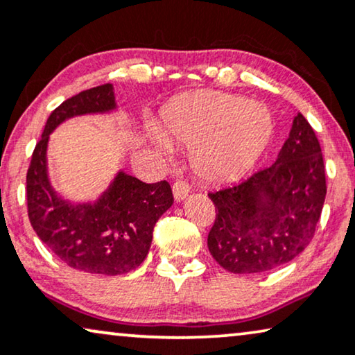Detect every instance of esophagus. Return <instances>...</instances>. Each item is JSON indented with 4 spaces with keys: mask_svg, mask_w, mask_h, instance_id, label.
<instances>
[{
    "mask_svg": "<svg viewBox=\"0 0 355 355\" xmlns=\"http://www.w3.org/2000/svg\"><path fill=\"white\" fill-rule=\"evenodd\" d=\"M189 189H191V188H189L188 182H184V180H177V182L173 183V187H172L173 198H175L177 201H182V199L188 196Z\"/></svg>",
    "mask_w": 355,
    "mask_h": 355,
    "instance_id": "1",
    "label": "esophagus"
}]
</instances>
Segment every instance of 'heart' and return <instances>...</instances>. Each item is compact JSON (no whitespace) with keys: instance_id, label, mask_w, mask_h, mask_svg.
Wrapping results in <instances>:
<instances>
[{"instance_id":"obj_1","label":"heart","mask_w":355,"mask_h":355,"mask_svg":"<svg viewBox=\"0 0 355 355\" xmlns=\"http://www.w3.org/2000/svg\"><path fill=\"white\" fill-rule=\"evenodd\" d=\"M168 141L191 146V167L209 183L241 178L262 156L273 135L267 106L222 92H194L178 98L162 116ZM161 146L168 144L161 139Z\"/></svg>"}]
</instances>
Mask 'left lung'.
<instances>
[{
    "label": "left lung",
    "instance_id": "1",
    "mask_svg": "<svg viewBox=\"0 0 355 355\" xmlns=\"http://www.w3.org/2000/svg\"><path fill=\"white\" fill-rule=\"evenodd\" d=\"M325 196L320 143L299 112L273 166L209 193L216 206L209 251L228 272L273 270L312 241Z\"/></svg>",
    "mask_w": 355,
    "mask_h": 355
}]
</instances>
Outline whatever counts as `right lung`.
Wrapping results in <instances>:
<instances>
[{
	"label": "right lung",
	"mask_w": 355,
	"mask_h": 355,
	"mask_svg": "<svg viewBox=\"0 0 355 355\" xmlns=\"http://www.w3.org/2000/svg\"><path fill=\"white\" fill-rule=\"evenodd\" d=\"M112 89L111 83L99 85L54 109L27 171V212L35 233L59 261L96 275L135 270L148 256L154 225L173 202L166 180L144 183L123 172L93 204H71L51 188L46 171L49 133L69 117L111 111L116 107Z\"/></svg>",
	"instance_id": "1"
}]
</instances>
